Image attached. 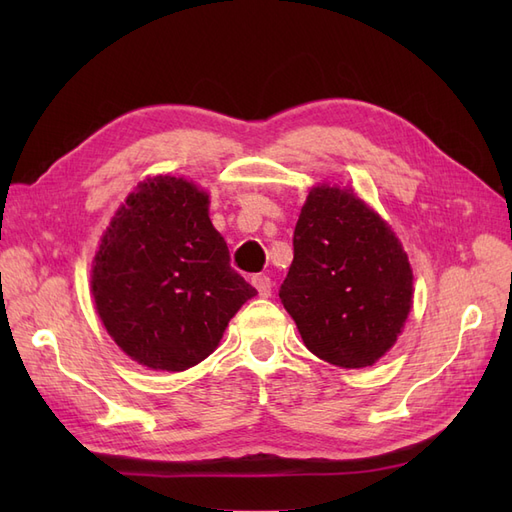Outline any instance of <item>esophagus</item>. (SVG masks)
<instances>
[{
  "label": "esophagus",
  "instance_id": "obj_1",
  "mask_svg": "<svg viewBox=\"0 0 512 512\" xmlns=\"http://www.w3.org/2000/svg\"><path fill=\"white\" fill-rule=\"evenodd\" d=\"M252 284L256 286L260 297H265V299L271 297L273 284H271V277H269V275H254V277H252Z\"/></svg>",
  "mask_w": 512,
  "mask_h": 512
}]
</instances>
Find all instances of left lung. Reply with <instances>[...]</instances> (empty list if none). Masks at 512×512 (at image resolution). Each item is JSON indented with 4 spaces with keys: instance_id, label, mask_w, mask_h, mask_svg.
Here are the masks:
<instances>
[{
    "instance_id": "left-lung-1",
    "label": "left lung",
    "mask_w": 512,
    "mask_h": 512,
    "mask_svg": "<svg viewBox=\"0 0 512 512\" xmlns=\"http://www.w3.org/2000/svg\"><path fill=\"white\" fill-rule=\"evenodd\" d=\"M292 245L280 299L305 348L342 369L378 363L414 303L410 260L391 224L354 188L322 181L305 198Z\"/></svg>"
}]
</instances>
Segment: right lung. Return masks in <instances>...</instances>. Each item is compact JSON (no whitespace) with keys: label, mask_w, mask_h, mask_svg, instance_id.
I'll return each mask as SVG.
<instances>
[{"label":"right lung","mask_w":512,"mask_h":512,"mask_svg":"<svg viewBox=\"0 0 512 512\" xmlns=\"http://www.w3.org/2000/svg\"><path fill=\"white\" fill-rule=\"evenodd\" d=\"M209 203V192L185 177H147L98 241L96 312L119 350L147 369L185 371L205 361L258 294L230 267Z\"/></svg>","instance_id":"add662e5"}]
</instances>
